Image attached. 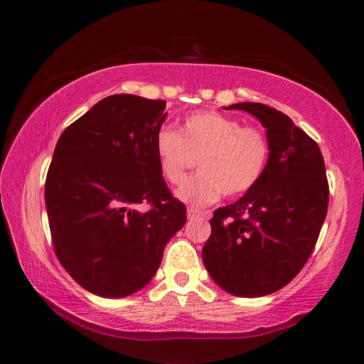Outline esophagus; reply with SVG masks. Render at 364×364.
Masks as SVG:
<instances>
[{
    "instance_id": "1",
    "label": "esophagus",
    "mask_w": 364,
    "mask_h": 364,
    "mask_svg": "<svg viewBox=\"0 0 364 364\" xmlns=\"http://www.w3.org/2000/svg\"><path fill=\"white\" fill-rule=\"evenodd\" d=\"M200 217H207V212L196 210V208H188V218H189V220H193V218H200Z\"/></svg>"
}]
</instances>
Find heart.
I'll list each match as a JSON object with an SVG mask.
<instances>
[{
	"label": "heart",
	"mask_w": 364,
	"mask_h": 364,
	"mask_svg": "<svg viewBox=\"0 0 364 364\" xmlns=\"http://www.w3.org/2000/svg\"><path fill=\"white\" fill-rule=\"evenodd\" d=\"M154 151L160 175L171 184L183 181L193 157L199 173L184 181L175 196L181 202L204 207L221 196L237 197L255 186L267 170L269 143L262 130L213 110L184 117L178 132L162 128Z\"/></svg>",
	"instance_id": "heart-1"
}]
</instances>
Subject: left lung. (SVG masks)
I'll use <instances>...</instances> for the list:
<instances>
[{
    "label": "left lung",
    "instance_id": "8db88e82",
    "mask_svg": "<svg viewBox=\"0 0 364 364\" xmlns=\"http://www.w3.org/2000/svg\"><path fill=\"white\" fill-rule=\"evenodd\" d=\"M226 109L260 120L269 160L249 193L215 210L202 260L228 294L263 297L289 284L310 258L328 213V178L318 144L286 114L260 102Z\"/></svg>",
    "mask_w": 364,
    "mask_h": 364
}]
</instances>
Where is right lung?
I'll return each instance as SVG.
<instances>
[{"label":"right lung","instance_id":"right-lung-1","mask_svg":"<svg viewBox=\"0 0 364 364\" xmlns=\"http://www.w3.org/2000/svg\"><path fill=\"white\" fill-rule=\"evenodd\" d=\"M165 101L114 95L67 127L49 165L45 200L59 262L86 291L106 299L149 282L164 249L186 223L154 151ZM151 203L139 213V203Z\"/></svg>","mask_w":364,"mask_h":364}]
</instances>
